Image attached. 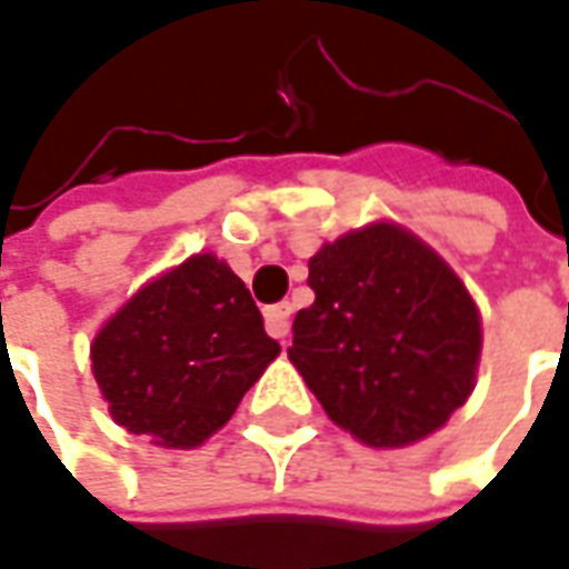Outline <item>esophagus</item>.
I'll use <instances>...</instances> for the list:
<instances>
[{"label": "esophagus", "instance_id": "obj_1", "mask_svg": "<svg viewBox=\"0 0 569 569\" xmlns=\"http://www.w3.org/2000/svg\"><path fill=\"white\" fill-rule=\"evenodd\" d=\"M289 313H292V305H289V301H280V305L264 308V326H268V332H271L273 339L286 341V336H289Z\"/></svg>", "mask_w": 569, "mask_h": 569}]
</instances>
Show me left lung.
Here are the masks:
<instances>
[{
    "label": "left lung",
    "instance_id": "left-lung-1",
    "mask_svg": "<svg viewBox=\"0 0 569 569\" xmlns=\"http://www.w3.org/2000/svg\"><path fill=\"white\" fill-rule=\"evenodd\" d=\"M313 305L289 360L332 422L372 450L440 431L475 391L478 301L437 249L397 221H369L308 261Z\"/></svg>",
    "mask_w": 569,
    "mask_h": 569
}]
</instances>
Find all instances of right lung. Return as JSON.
I'll return each mask as SVG.
<instances>
[{
  "label": "right lung",
  "mask_w": 569,
  "mask_h": 569,
  "mask_svg": "<svg viewBox=\"0 0 569 569\" xmlns=\"http://www.w3.org/2000/svg\"><path fill=\"white\" fill-rule=\"evenodd\" d=\"M280 353L246 283L197 252L150 277L91 339L107 412L162 450H197Z\"/></svg>",
  "instance_id": "add662e5"
}]
</instances>
